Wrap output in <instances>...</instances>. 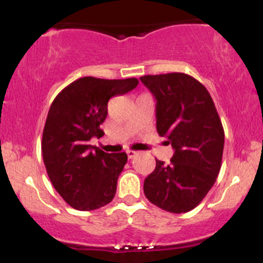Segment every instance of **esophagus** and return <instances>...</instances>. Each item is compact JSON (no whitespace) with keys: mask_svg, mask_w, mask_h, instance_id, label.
<instances>
[{"mask_svg":"<svg viewBox=\"0 0 263 263\" xmlns=\"http://www.w3.org/2000/svg\"><path fill=\"white\" fill-rule=\"evenodd\" d=\"M126 153H127L128 159H132L136 155H137V152H135V151H131V149H128L127 152H126Z\"/></svg>","mask_w":263,"mask_h":263,"instance_id":"1","label":"esophagus"}]
</instances>
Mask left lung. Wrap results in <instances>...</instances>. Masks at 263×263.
I'll list each match as a JSON object with an SVG mask.
<instances>
[{
    "mask_svg": "<svg viewBox=\"0 0 263 263\" xmlns=\"http://www.w3.org/2000/svg\"><path fill=\"white\" fill-rule=\"evenodd\" d=\"M141 81L157 100V132L174 149L170 164L156 159L144 195L163 210L186 213L218 178L225 140L221 120L206 87L188 74L144 75Z\"/></svg>",
    "mask_w": 263,
    "mask_h": 263,
    "instance_id": "1",
    "label": "left lung"
}]
</instances>
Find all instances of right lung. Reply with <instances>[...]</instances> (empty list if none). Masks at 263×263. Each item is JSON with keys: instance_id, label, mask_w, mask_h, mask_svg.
I'll use <instances>...</instances> for the list:
<instances>
[{"instance_id": "add662e5", "label": "right lung", "mask_w": 263, "mask_h": 263, "mask_svg": "<svg viewBox=\"0 0 263 263\" xmlns=\"http://www.w3.org/2000/svg\"><path fill=\"white\" fill-rule=\"evenodd\" d=\"M137 85L136 78L84 77L64 87L50 105L42 138L44 165L54 188L74 209H99L116 194L127 155L106 153L89 141L104 134L100 125L107 116L108 100Z\"/></svg>"}]
</instances>
